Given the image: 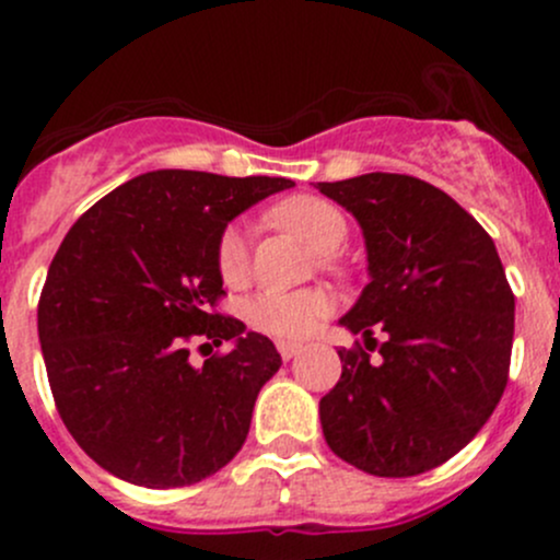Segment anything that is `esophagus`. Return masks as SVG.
Masks as SVG:
<instances>
[{"label": "esophagus", "instance_id": "34e87169", "mask_svg": "<svg viewBox=\"0 0 560 560\" xmlns=\"http://www.w3.org/2000/svg\"><path fill=\"white\" fill-rule=\"evenodd\" d=\"M276 349H279L281 358L292 360V358H295V354L303 352V343H298V341H279V343H276Z\"/></svg>", "mask_w": 560, "mask_h": 560}]
</instances>
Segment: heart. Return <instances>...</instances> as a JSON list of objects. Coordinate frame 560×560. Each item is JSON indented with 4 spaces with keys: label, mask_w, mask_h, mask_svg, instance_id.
Here are the masks:
<instances>
[{
    "label": "heart",
    "mask_w": 560,
    "mask_h": 560,
    "mask_svg": "<svg viewBox=\"0 0 560 560\" xmlns=\"http://www.w3.org/2000/svg\"><path fill=\"white\" fill-rule=\"evenodd\" d=\"M270 222L306 241L319 257L336 252L347 241V217L322 197L298 195L281 200L270 211ZM219 273L228 284H244L248 276V244L244 224H230L217 246ZM332 298L325 290H262L246 303V319L254 330L273 338H303L330 314Z\"/></svg>",
    "instance_id": "obj_1"
}]
</instances>
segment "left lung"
I'll list each match as a JSON object with an SVG mask.
<instances>
[{
    "instance_id": "obj_1",
    "label": "left lung",
    "mask_w": 560,
    "mask_h": 560,
    "mask_svg": "<svg viewBox=\"0 0 560 560\" xmlns=\"http://www.w3.org/2000/svg\"><path fill=\"white\" fill-rule=\"evenodd\" d=\"M358 219L369 284L338 319L380 360L338 349L341 380L319 400L322 433L374 477H415L460 453L510 374L515 295L493 238L433 184L398 173L319 180Z\"/></svg>"
}]
</instances>
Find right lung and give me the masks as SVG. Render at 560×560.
<instances>
[{
    "label": "right lung",
    "instance_id": "add662e5",
    "mask_svg": "<svg viewBox=\"0 0 560 560\" xmlns=\"http://www.w3.org/2000/svg\"><path fill=\"white\" fill-rule=\"evenodd\" d=\"M290 186L151 171L65 235L39 295V347L67 431L113 477L184 488L244 447L281 354L244 322L211 312L224 295L217 246L238 213ZM191 335L234 349L197 370L185 349Z\"/></svg>",
    "mask_w": 560,
    "mask_h": 560
}]
</instances>
